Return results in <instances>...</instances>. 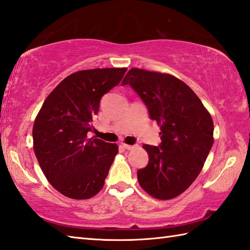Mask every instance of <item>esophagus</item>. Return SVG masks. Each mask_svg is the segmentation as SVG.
<instances>
[{
	"label": "esophagus",
	"mask_w": 250,
	"mask_h": 250,
	"mask_svg": "<svg viewBox=\"0 0 250 250\" xmlns=\"http://www.w3.org/2000/svg\"><path fill=\"white\" fill-rule=\"evenodd\" d=\"M121 147H123L124 149H126V150H132L135 148L134 145H126V144H121Z\"/></svg>",
	"instance_id": "esophagus-1"
}]
</instances>
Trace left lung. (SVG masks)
Returning a JSON list of instances; mask_svg holds the SVG:
<instances>
[{"instance_id":"left-lung-1","label":"left lung","mask_w":250,"mask_h":250,"mask_svg":"<svg viewBox=\"0 0 250 250\" xmlns=\"http://www.w3.org/2000/svg\"><path fill=\"white\" fill-rule=\"evenodd\" d=\"M121 84L134 89L161 129L159 146H143L149 162L137 170L139 185L154 198H175L198 177L213 146L211 115L173 75L132 68Z\"/></svg>"}]
</instances>
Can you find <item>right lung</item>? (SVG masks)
Returning a JSON list of instances; mask_svg holds the SVG:
<instances>
[{
  "instance_id": "add662e5",
  "label": "right lung",
  "mask_w": 250,
  "mask_h": 250,
  "mask_svg": "<svg viewBox=\"0 0 250 250\" xmlns=\"http://www.w3.org/2000/svg\"><path fill=\"white\" fill-rule=\"evenodd\" d=\"M125 71L104 68L70 74L45 99L35 119V154L50 184L63 196L87 199L103 188L118 147L87 134L101 98Z\"/></svg>"
}]
</instances>
